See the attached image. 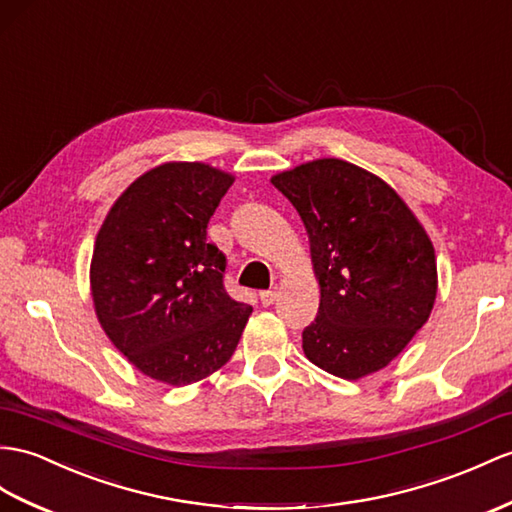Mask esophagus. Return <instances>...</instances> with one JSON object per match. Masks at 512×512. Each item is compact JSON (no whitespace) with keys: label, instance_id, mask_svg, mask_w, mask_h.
Wrapping results in <instances>:
<instances>
[{"label":"esophagus","instance_id":"34e87169","mask_svg":"<svg viewBox=\"0 0 512 512\" xmlns=\"http://www.w3.org/2000/svg\"><path fill=\"white\" fill-rule=\"evenodd\" d=\"M278 299V291L276 289H269V291H263L260 293V302H263V306H271L273 302Z\"/></svg>","mask_w":512,"mask_h":512}]
</instances>
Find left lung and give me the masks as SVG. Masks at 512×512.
Here are the masks:
<instances>
[{"instance_id": "8db88e82", "label": "left lung", "mask_w": 512, "mask_h": 512, "mask_svg": "<svg viewBox=\"0 0 512 512\" xmlns=\"http://www.w3.org/2000/svg\"><path fill=\"white\" fill-rule=\"evenodd\" d=\"M271 184L304 221L321 289L302 332L306 358L345 380L380 371L432 313L430 236L389 184L352 162H304Z\"/></svg>"}]
</instances>
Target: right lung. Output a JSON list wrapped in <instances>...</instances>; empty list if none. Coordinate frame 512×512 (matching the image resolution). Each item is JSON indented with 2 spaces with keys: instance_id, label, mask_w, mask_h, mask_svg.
I'll return each mask as SVG.
<instances>
[{
  "instance_id": "1",
  "label": "right lung",
  "mask_w": 512,
  "mask_h": 512,
  "mask_svg": "<svg viewBox=\"0 0 512 512\" xmlns=\"http://www.w3.org/2000/svg\"><path fill=\"white\" fill-rule=\"evenodd\" d=\"M232 182L204 162H165L119 195L97 232L95 315L112 345L158 382L184 386L221 369L252 315L226 293V256L206 239Z\"/></svg>"
}]
</instances>
